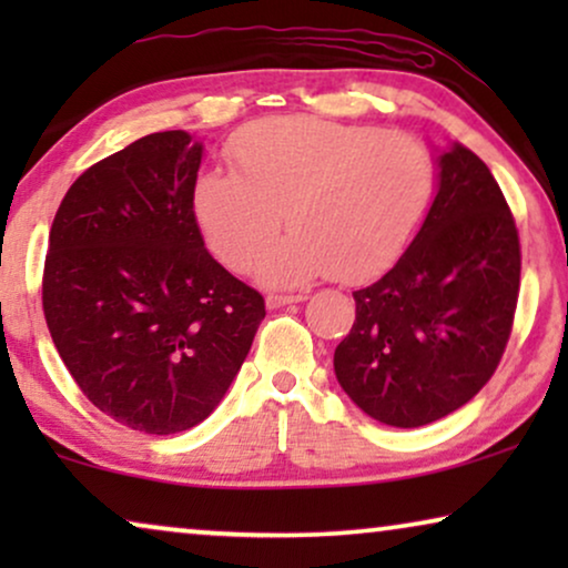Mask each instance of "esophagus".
I'll return each instance as SVG.
<instances>
[{"label":"esophagus","instance_id":"34e87169","mask_svg":"<svg viewBox=\"0 0 568 568\" xmlns=\"http://www.w3.org/2000/svg\"><path fill=\"white\" fill-rule=\"evenodd\" d=\"M302 300H305V294H268L266 307L268 310H276V307L292 305V302H302Z\"/></svg>","mask_w":568,"mask_h":568}]
</instances>
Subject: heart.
<instances>
[{
  "label": "heart",
  "mask_w": 568,
  "mask_h": 568,
  "mask_svg": "<svg viewBox=\"0 0 568 568\" xmlns=\"http://www.w3.org/2000/svg\"><path fill=\"white\" fill-rule=\"evenodd\" d=\"M237 173L204 170L193 214L224 266H258L285 214L293 235L266 256L261 278L292 286L331 274L362 282L398 258L434 191L437 165L406 131L313 115H271L227 142Z\"/></svg>",
  "instance_id": "1"
}]
</instances>
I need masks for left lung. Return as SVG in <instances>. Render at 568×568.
<instances>
[{"label":"left lung","instance_id":"obj_1","mask_svg":"<svg viewBox=\"0 0 568 568\" xmlns=\"http://www.w3.org/2000/svg\"><path fill=\"white\" fill-rule=\"evenodd\" d=\"M519 232L486 162L455 144L398 263L354 292L336 346L341 387L364 414L414 429L465 406L499 367L519 297Z\"/></svg>","mask_w":568,"mask_h":568}]
</instances>
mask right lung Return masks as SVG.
<instances>
[{
	"instance_id": "1",
	"label": "right lung",
	"mask_w": 568,
	"mask_h": 568,
	"mask_svg": "<svg viewBox=\"0 0 568 568\" xmlns=\"http://www.w3.org/2000/svg\"><path fill=\"white\" fill-rule=\"evenodd\" d=\"M185 131L136 139L72 183L53 216L43 315L92 406L178 434L220 406L266 317L261 292L204 247Z\"/></svg>"
}]
</instances>
